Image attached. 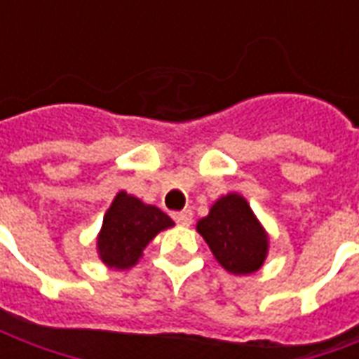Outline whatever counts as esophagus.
<instances>
[{
    "label": "esophagus",
    "instance_id": "1",
    "mask_svg": "<svg viewBox=\"0 0 359 359\" xmlns=\"http://www.w3.org/2000/svg\"><path fill=\"white\" fill-rule=\"evenodd\" d=\"M175 221L182 226H190L192 225V211L190 210H182L179 213H175Z\"/></svg>",
    "mask_w": 359,
    "mask_h": 359
}]
</instances>
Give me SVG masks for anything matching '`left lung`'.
Returning <instances> with one entry per match:
<instances>
[{"label":"left lung","instance_id":"1","mask_svg":"<svg viewBox=\"0 0 359 359\" xmlns=\"http://www.w3.org/2000/svg\"><path fill=\"white\" fill-rule=\"evenodd\" d=\"M217 264L233 275H252L264 267L269 234L238 192L217 198L210 213L196 223Z\"/></svg>","mask_w":359,"mask_h":359}]
</instances>
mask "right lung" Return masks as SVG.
<instances>
[{
  "label": "right lung",
  "instance_id": "add662e5",
  "mask_svg": "<svg viewBox=\"0 0 359 359\" xmlns=\"http://www.w3.org/2000/svg\"><path fill=\"white\" fill-rule=\"evenodd\" d=\"M171 226H175V221L159 208L121 190L103 215L95 238L97 257L109 269H130L140 262L149 242Z\"/></svg>",
  "mask_w": 359,
  "mask_h": 359
}]
</instances>
